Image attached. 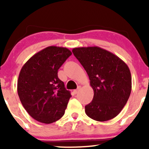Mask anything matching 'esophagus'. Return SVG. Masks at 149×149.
Returning a JSON list of instances; mask_svg holds the SVG:
<instances>
[{"label": "esophagus", "mask_w": 149, "mask_h": 149, "mask_svg": "<svg viewBox=\"0 0 149 149\" xmlns=\"http://www.w3.org/2000/svg\"><path fill=\"white\" fill-rule=\"evenodd\" d=\"M80 87H78V89H76V90H73V93L75 94V95H76V94H77L78 92V91H79V90H80Z\"/></svg>", "instance_id": "esophagus-1"}]
</instances>
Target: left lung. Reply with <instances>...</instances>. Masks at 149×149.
Returning <instances> with one entry per match:
<instances>
[{
    "mask_svg": "<svg viewBox=\"0 0 149 149\" xmlns=\"http://www.w3.org/2000/svg\"><path fill=\"white\" fill-rule=\"evenodd\" d=\"M72 52L86 71L94 90L93 100L85 107V113L100 122L115 118L131 93L127 65L112 52L97 46L76 47Z\"/></svg>",
    "mask_w": 149,
    "mask_h": 149,
    "instance_id": "1",
    "label": "left lung"
}]
</instances>
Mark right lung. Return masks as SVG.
Here are the masks:
<instances>
[{
  "label": "right lung",
  "mask_w": 149,
  "mask_h": 149,
  "mask_svg": "<svg viewBox=\"0 0 149 149\" xmlns=\"http://www.w3.org/2000/svg\"><path fill=\"white\" fill-rule=\"evenodd\" d=\"M72 54L66 47L49 46L22 66L17 92L25 110L38 122L49 124L64 116L71 92L58 78V70Z\"/></svg>",
  "instance_id": "obj_1"
}]
</instances>
